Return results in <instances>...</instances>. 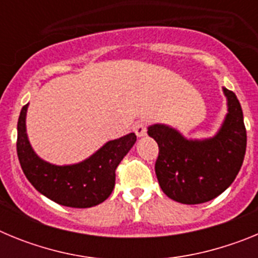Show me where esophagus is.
I'll list each match as a JSON object with an SVG mask.
<instances>
[{
  "mask_svg": "<svg viewBox=\"0 0 258 258\" xmlns=\"http://www.w3.org/2000/svg\"><path fill=\"white\" fill-rule=\"evenodd\" d=\"M133 131L138 137H145L146 134H147V125H146V122L143 121H138L136 125H134Z\"/></svg>",
  "mask_w": 258,
  "mask_h": 258,
  "instance_id": "esophagus-1",
  "label": "esophagus"
}]
</instances>
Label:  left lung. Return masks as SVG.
<instances>
[{"label": "left lung", "mask_w": 258, "mask_h": 258, "mask_svg": "<svg viewBox=\"0 0 258 258\" xmlns=\"http://www.w3.org/2000/svg\"><path fill=\"white\" fill-rule=\"evenodd\" d=\"M229 113L211 140H186L173 127L152 125L149 136L159 146L155 173L166 197L182 204L217 198L236 178L247 147L243 111L235 93L223 88Z\"/></svg>", "instance_id": "left-lung-1"}]
</instances>
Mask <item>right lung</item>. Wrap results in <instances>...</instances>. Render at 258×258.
<instances>
[{
  "label": "right lung",
  "mask_w": 258,
  "mask_h": 258,
  "mask_svg": "<svg viewBox=\"0 0 258 258\" xmlns=\"http://www.w3.org/2000/svg\"><path fill=\"white\" fill-rule=\"evenodd\" d=\"M23 107L18 120L17 152L19 163L32 186L60 206L90 208L111 195L115 187V170L137 141L134 133L109 141L94 155L74 165L58 166L41 160L29 145Z\"/></svg>",
  "instance_id": "add662e5"
}]
</instances>
